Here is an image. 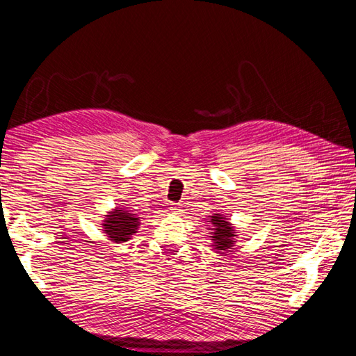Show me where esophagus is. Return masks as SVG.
Wrapping results in <instances>:
<instances>
[{
	"mask_svg": "<svg viewBox=\"0 0 356 356\" xmlns=\"http://www.w3.org/2000/svg\"><path fill=\"white\" fill-rule=\"evenodd\" d=\"M170 211H172V213H177L179 211V208L176 207V205H171V208H170Z\"/></svg>",
	"mask_w": 356,
	"mask_h": 356,
	"instance_id": "1",
	"label": "esophagus"
}]
</instances>
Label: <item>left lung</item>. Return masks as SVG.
I'll return each mask as SVG.
<instances>
[{
	"label": "left lung",
	"instance_id": "obj_1",
	"mask_svg": "<svg viewBox=\"0 0 356 356\" xmlns=\"http://www.w3.org/2000/svg\"><path fill=\"white\" fill-rule=\"evenodd\" d=\"M209 226H211V240H213V248L217 251H226L231 249L236 243V231L228 218L223 214H213L209 216Z\"/></svg>",
	"mask_w": 356,
	"mask_h": 356
}]
</instances>
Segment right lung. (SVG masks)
Listing matches in <instances>:
<instances>
[{"instance_id":"add662e5","label":"right lung","mask_w":356,"mask_h":356,"mask_svg":"<svg viewBox=\"0 0 356 356\" xmlns=\"http://www.w3.org/2000/svg\"><path fill=\"white\" fill-rule=\"evenodd\" d=\"M104 218L102 231L105 232V236L111 241H116V243H124V241L130 240L131 236L138 232L140 225V217L124 208H115Z\"/></svg>"}]
</instances>
